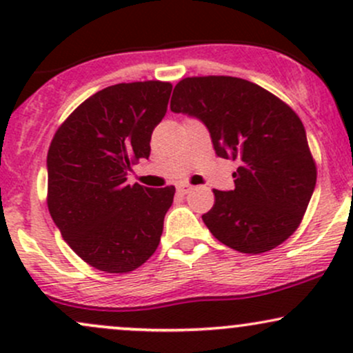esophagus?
<instances>
[{"label": "esophagus", "instance_id": "obj_1", "mask_svg": "<svg viewBox=\"0 0 353 353\" xmlns=\"http://www.w3.org/2000/svg\"><path fill=\"white\" fill-rule=\"evenodd\" d=\"M194 188L190 184H181V185H177V192L179 194H188V192H190V190H192Z\"/></svg>", "mask_w": 353, "mask_h": 353}]
</instances>
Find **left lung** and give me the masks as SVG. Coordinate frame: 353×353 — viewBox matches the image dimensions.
Instances as JSON below:
<instances>
[{"label": "left lung", "mask_w": 353, "mask_h": 353, "mask_svg": "<svg viewBox=\"0 0 353 353\" xmlns=\"http://www.w3.org/2000/svg\"><path fill=\"white\" fill-rule=\"evenodd\" d=\"M171 111L202 121L219 157L237 161L236 189H214L202 221L242 254H262L297 230L317 181L302 121L272 92L232 76L185 78Z\"/></svg>", "instance_id": "8db88e82"}]
</instances>
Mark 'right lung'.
I'll return each instance as SVG.
<instances>
[{"mask_svg": "<svg viewBox=\"0 0 353 353\" xmlns=\"http://www.w3.org/2000/svg\"><path fill=\"white\" fill-rule=\"evenodd\" d=\"M172 84L121 83L79 104L48 151V209L61 236L89 265L125 274L159 245L176 188L128 184L151 154V134L168 111Z\"/></svg>", "mask_w": 353, "mask_h": 353, "instance_id": "right-lung-1", "label": "right lung"}]
</instances>
